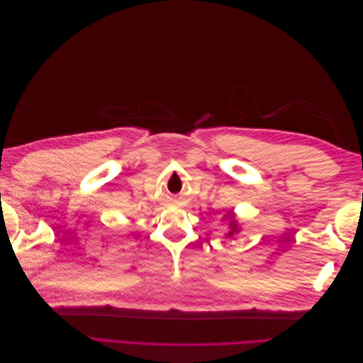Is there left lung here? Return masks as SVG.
<instances>
[{
	"label": "left lung",
	"mask_w": 363,
	"mask_h": 363,
	"mask_svg": "<svg viewBox=\"0 0 363 363\" xmlns=\"http://www.w3.org/2000/svg\"><path fill=\"white\" fill-rule=\"evenodd\" d=\"M225 219L228 221V227H230L227 236H233L235 233L239 232V225H238V221L235 219V215H233L232 211H230V212L225 215Z\"/></svg>",
	"instance_id": "left-lung-1"
}]
</instances>
